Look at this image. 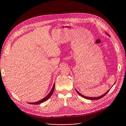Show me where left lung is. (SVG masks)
Returning <instances> with one entry per match:
<instances>
[{
	"label": "left lung",
	"instance_id": "obj_1",
	"mask_svg": "<svg viewBox=\"0 0 126 126\" xmlns=\"http://www.w3.org/2000/svg\"><path fill=\"white\" fill-rule=\"evenodd\" d=\"M106 34H107V35H108V36H110L108 34V33H106ZM111 88L107 92H106L105 94H104L103 95H101V96H99V97H87V96H84L83 95H82V94H81L80 93H79L76 89H75V90H76V91L77 92V93L80 96H81L82 97H83V98H85V99H88V100H98V99H101V98H102V97H103L104 96H105L107 93H108V92H109V91H110V90L111 89Z\"/></svg>",
	"mask_w": 126,
	"mask_h": 126
}]
</instances>
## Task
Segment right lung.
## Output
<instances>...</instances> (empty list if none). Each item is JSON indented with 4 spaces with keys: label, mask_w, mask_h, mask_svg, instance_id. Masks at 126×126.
I'll use <instances>...</instances> for the list:
<instances>
[{
    "label": "right lung",
    "mask_w": 126,
    "mask_h": 126,
    "mask_svg": "<svg viewBox=\"0 0 126 126\" xmlns=\"http://www.w3.org/2000/svg\"><path fill=\"white\" fill-rule=\"evenodd\" d=\"M54 88H55V83H54V85H53V87H52V89H51V90L50 91V93H49L45 97H44V98H43L42 99H41V100H40V101H37V102H36L29 103V104H33V105H37V104H41V103H43V102H45L46 101L48 100L50 98V97L51 96V95H52V94H53V91H54Z\"/></svg>",
    "instance_id": "1"
}]
</instances>
